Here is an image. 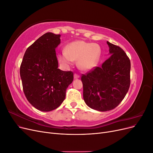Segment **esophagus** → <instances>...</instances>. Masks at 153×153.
<instances>
[{"label": "esophagus", "mask_w": 153, "mask_h": 153, "mask_svg": "<svg viewBox=\"0 0 153 153\" xmlns=\"http://www.w3.org/2000/svg\"><path fill=\"white\" fill-rule=\"evenodd\" d=\"M80 78V76L78 75V74H76V73H75V75H74V78H75V79H77V78Z\"/></svg>", "instance_id": "esophagus-1"}]
</instances>
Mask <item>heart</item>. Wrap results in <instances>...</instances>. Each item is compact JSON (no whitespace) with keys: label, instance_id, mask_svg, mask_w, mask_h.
Returning <instances> with one entry per match:
<instances>
[{"label":"heart","instance_id":"1","mask_svg":"<svg viewBox=\"0 0 153 153\" xmlns=\"http://www.w3.org/2000/svg\"><path fill=\"white\" fill-rule=\"evenodd\" d=\"M101 50L98 45L76 41L69 43L59 55V61L66 66L71 65L76 61L80 70L88 71L93 69L98 62Z\"/></svg>","mask_w":153,"mask_h":153}]
</instances>
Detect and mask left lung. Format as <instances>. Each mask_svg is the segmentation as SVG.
<instances>
[{"instance_id": "left-lung-1", "label": "left lung", "mask_w": 153, "mask_h": 153, "mask_svg": "<svg viewBox=\"0 0 153 153\" xmlns=\"http://www.w3.org/2000/svg\"><path fill=\"white\" fill-rule=\"evenodd\" d=\"M110 57L100 67L82 75L83 96L90 108L106 112L115 108L130 85V60L118 46L106 42Z\"/></svg>"}]
</instances>
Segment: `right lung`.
<instances>
[{
  "mask_svg": "<svg viewBox=\"0 0 153 153\" xmlns=\"http://www.w3.org/2000/svg\"><path fill=\"white\" fill-rule=\"evenodd\" d=\"M61 35L47 32L25 51L20 73L23 90L29 102L43 112L56 109L66 98L73 73L58 68L55 48Z\"/></svg>",
  "mask_w": 153,
  "mask_h": 153,
  "instance_id": "add662e5",
  "label": "right lung"
}]
</instances>
